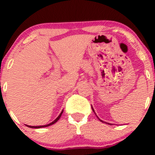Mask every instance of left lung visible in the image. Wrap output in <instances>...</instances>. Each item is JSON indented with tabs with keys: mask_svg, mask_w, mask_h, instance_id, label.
<instances>
[{
	"mask_svg": "<svg viewBox=\"0 0 155 155\" xmlns=\"http://www.w3.org/2000/svg\"><path fill=\"white\" fill-rule=\"evenodd\" d=\"M91 108H92V110H93V111H94V109H93V107H91ZM94 113H95V112H94ZM99 120H100V121H102V122H104V123H106V124H109V123H107V122H105V121H102V120H101V119H100V118H99Z\"/></svg>",
	"mask_w": 155,
	"mask_h": 155,
	"instance_id": "obj_1",
	"label": "left lung"
}]
</instances>
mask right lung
<instances>
[{"mask_svg": "<svg viewBox=\"0 0 155 155\" xmlns=\"http://www.w3.org/2000/svg\"><path fill=\"white\" fill-rule=\"evenodd\" d=\"M63 111H64V110H62V112H61V113H60V115H59L58 116V118H56V119L54 120V121H53L52 122H51V123H49V124H46V125H43V126H30V125H26V126H28V127H31V128H41V127H48V126L51 125V124H54V123H55V122H57V121H58L59 119H60L62 113H63Z\"/></svg>", "mask_w": 155, "mask_h": 155, "instance_id": "right-lung-1", "label": "right lung"}]
</instances>
